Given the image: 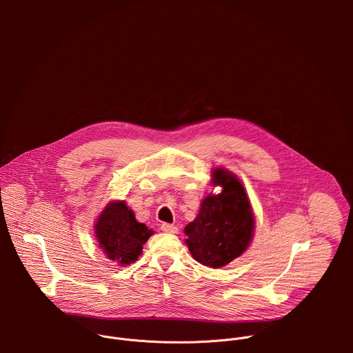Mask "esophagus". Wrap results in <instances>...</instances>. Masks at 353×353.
Returning <instances> with one entry per match:
<instances>
[{"instance_id":"obj_1","label":"esophagus","mask_w":353,"mask_h":353,"mask_svg":"<svg viewBox=\"0 0 353 353\" xmlns=\"http://www.w3.org/2000/svg\"><path fill=\"white\" fill-rule=\"evenodd\" d=\"M161 229L165 232V233H177L179 232V228L172 225V223H162Z\"/></svg>"}]
</instances>
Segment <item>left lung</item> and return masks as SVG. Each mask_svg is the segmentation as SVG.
<instances>
[{
  "instance_id": "8db88e82",
  "label": "left lung",
  "mask_w": 353,
  "mask_h": 353,
  "mask_svg": "<svg viewBox=\"0 0 353 353\" xmlns=\"http://www.w3.org/2000/svg\"><path fill=\"white\" fill-rule=\"evenodd\" d=\"M212 183L222 185V192L203 201L196 218L185 226L184 233L194 260L219 268L244 253L253 236L254 218L244 187L234 174L216 169Z\"/></svg>"
}]
</instances>
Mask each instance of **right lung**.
Returning a JSON list of instances; mask_svg holds the SVG:
<instances>
[{
    "label": "right lung",
    "instance_id": "right-lung-1",
    "mask_svg": "<svg viewBox=\"0 0 353 353\" xmlns=\"http://www.w3.org/2000/svg\"><path fill=\"white\" fill-rule=\"evenodd\" d=\"M94 232L105 254L121 265L135 263L142 253V245L154 233L137 222L124 201H116L106 207L96 222Z\"/></svg>",
    "mask_w": 353,
    "mask_h": 353
}]
</instances>
